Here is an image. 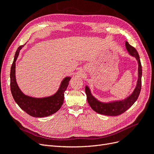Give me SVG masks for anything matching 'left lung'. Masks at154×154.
<instances>
[{
	"label": "left lung",
	"instance_id": "1",
	"mask_svg": "<svg viewBox=\"0 0 154 154\" xmlns=\"http://www.w3.org/2000/svg\"><path fill=\"white\" fill-rule=\"evenodd\" d=\"M127 50L130 55L134 57L138 62V80L136 87L135 88L132 94L127 98L122 101H116L110 103H103L97 100L91 94V91L87 86L85 87V92L87 99L88 104L91 108L97 113L106 116H118L124 113L137 100L141 89V76H142V66L139 58V56L137 50L132 45H130L128 42H125Z\"/></svg>",
	"mask_w": 154,
	"mask_h": 154
}]
</instances>
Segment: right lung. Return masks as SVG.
I'll use <instances>...</instances> for the list:
<instances>
[{
	"label": "right lung",
	"mask_w": 154,
	"mask_h": 154,
	"mask_svg": "<svg viewBox=\"0 0 154 154\" xmlns=\"http://www.w3.org/2000/svg\"><path fill=\"white\" fill-rule=\"evenodd\" d=\"M24 45L18 47L14 58L10 72V88L12 96L16 103L26 113L35 118H43L57 112L63 103L64 92L67 89L70 77L65 78L58 91L53 96L36 98L25 95L18 87L15 78V62L20 49Z\"/></svg>",
	"instance_id": "obj_1"
}]
</instances>
